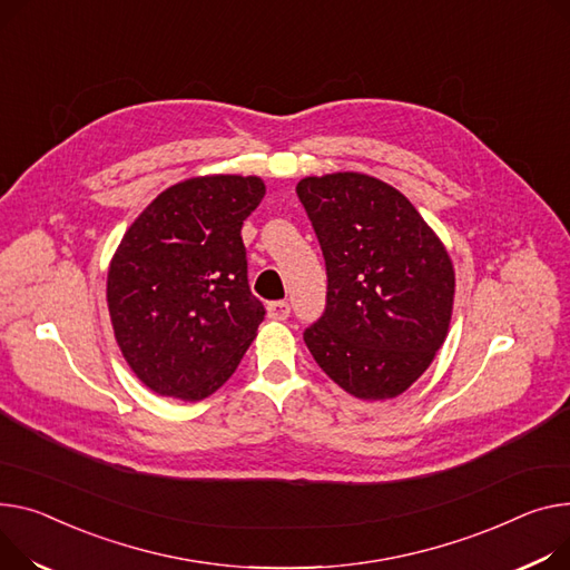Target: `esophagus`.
Instances as JSON below:
<instances>
[{"instance_id":"obj_1","label":"esophagus","mask_w":570,"mask_h":570,"mask_svg":"<svg viewBox=\"0 0 570 570\" xmlns=\"http://www.w3.org/2000/svg\"><path fill=\"white\" fill-rule=\"evenodd\" d=\"M288 314H291V307H288V302H284V299L271 302V305H268V318H273V321H286Z\"/></svg>"}]
</instances>
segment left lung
I'll return each instance as SVG.
<instances>
[{
	"instance_id": "left-lung-1",
	"label": "left lung",
	"mask_w": 570,
	"mask_h": 570,
	"mask_svg": "<svg viewBox=\"0 0 570 570\" xmlns=\"http://www.w3.org/2000/svg\"><path fill=\"white\" fill-rule=\"evenodd\" d=\"M327 268V307L305 344L362 401L403 394L449 334L456 273L438 234L390 183L357 171L297 183Z\"/></svg>"
}]
</instances>
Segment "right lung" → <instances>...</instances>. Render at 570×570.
<instances>
[{
  "label": "right lung",
  "mask_w": 570,
  "mask_h": 570,
  "mask_svg": "<svg viewBox=\"0 0 570 570\" xmlns=\"http://www.w3.org/2000/svg\"><path fill=\"white\" fill-rule=\"evenodd\" d=\"M258 176L180 180L128 226L107 271L114 338L160 396L202 401L238 368L265 316L247 284L243 222L261 204Z\"/></svg>",
  "instance_id": "1"
}]
</instances>
